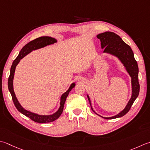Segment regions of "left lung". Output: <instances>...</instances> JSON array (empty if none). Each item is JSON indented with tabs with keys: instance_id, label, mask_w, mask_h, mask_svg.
I'll return each mask as SVG.
<instances>
[{
	"instance_id": "obj_1",
	"label": "left lung",
	"mask_w": 150,
	"mask_h": 150,
	"mask_svg": "<svg viewBox=\"0 0 150 150\" xmlns=\"http://www.w3.org/2000/svg\"><path fill=\"white\" fill-rule=\"evenodd\" d=\"M97 38L101 41V48L104 49V52H108V53L113 54L118 57L124 64L126 70L131 77L132 96L127 106L122 112H120L116 116L109 117V118H105V117L101 116L102 118L107 120L120 118V117L125 115L129 111L134 101L139 96L140 91V84L139 78H138L139 77V67H138L136 60L134 59L133 52L130 46L125 43L118 35L112 32H105L98 34ZM87 97L90 102L91 108L95 112V111L93 110L92 106H91V101L89 96L87 95ZM95 113L98 114L96 112Z\"/></svg>"
}]
</instances>
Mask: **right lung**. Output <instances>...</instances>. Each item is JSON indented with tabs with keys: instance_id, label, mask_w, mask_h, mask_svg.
Listing matches in <instances>:
<instances>
[{
	"instance_id": "obj_1",
	"label": "right lung",
	"mask_w": 150,
	"mask_h": 150,
	"mask_svg": "<svg viewBox=\"0 0 150 150\" xmlns=\"http://www.w3.org/2000/svg\"><path fill=\"white\" fill-rule=\"evenodd\" d=\"M56 42H57V41L53 38L49 37V36H42V37L38 38L36 39L32 40L31 42L28 43L27 44H26V45L22 48V49L21 50V51L19 52V54L18 56H17V57L13 62V64L12 65H11V69H10V74L8 78V89L11 93L13 102L17 109L21 113H22L23 114H24L25 116L28 117L29 118L31 119L32 120H33L34 122L40 123V124H45V123L52 122L59 118L60 116L63 112L64 106V104H65L67 97L68 96L70 91H71L72 88H73L75 87V84L72 83L71 84V86H70L69 88L68 89V90L62 96L61 99H60V106L59 109H58V110L57 112L52 114V115H48V116L38 115L37 114L32 113L31 112H29V111L25 110V108H23L19 104L18 100H17V99L16 98V95H15V93L13 91V79L14 77V73H15V70H16V67L19 62L20 60L22 59V58L24 57H25L26 54L30 53V52L33 51V50L42 48L43 47H45L48 45H51V44H53Z\"/></svg>"
}]
</instances>
